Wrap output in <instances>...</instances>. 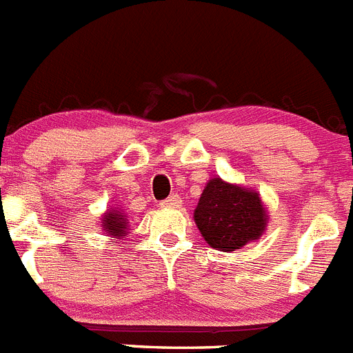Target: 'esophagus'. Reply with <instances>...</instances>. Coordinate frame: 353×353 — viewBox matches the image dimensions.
I'll return each instance as SVG.
<instances>
[{"mask_svg": "<svg viewBox=\"0 0 353 353\" xmlns=\"http://www.w3.org/2000/svg\"><path fill=\"white\" fill-rule=\"evenodd\" d=\"M161 207H163V209H177V207H181L179 195H172L169 196V199H165L161 202Z\"/></svg>", "mask_w": 353, "mask_h": 353, "instance_id": "obj_1", "label": "esophagus"}]
</instances>
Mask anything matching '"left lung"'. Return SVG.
<instances>
[{
    "mask_svg": "<svg viewBox=\"0 0 353 353\" xmlns=\"http://www.w3.org/2000/svg\"><path fill=\"white\" fill-rule=\"evenodd\" d=\"M195 225L212 249L233 252L261 239L268 210L256 190L210 177L200 195Z\"/></svg>",
    "mask_w": 353,
    "mask_h": 353,
    "instance_id": "obj_1",
    "label": "left lung"
}]
</instances>
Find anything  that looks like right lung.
Here are the masks:
<instances>
[{
  "label": "right lung",
  "mask_w": 353,
  "mask_h": 353,
  "mask_svg": "<svg viewBox=\"0 0 353 353\" xmlns=\"http://www.w3.org/2000/svg\"><path fill=\"white\" fill-rule=\"evenodd\" d=\"M101 230L110 239H117L118 242L125 240V236L128 235V230H130L125 210L120 207H108V210L101 217Z\"/></svg>",
  "instance_id": "add662e5"
}]
</instances>
